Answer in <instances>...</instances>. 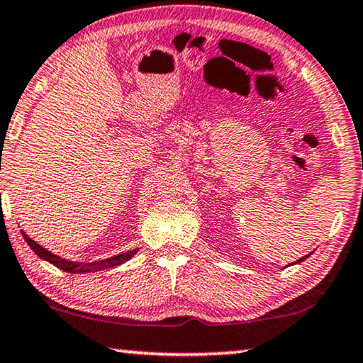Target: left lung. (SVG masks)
I'll list each match as a JSON object with an SVG mask.
<instances>
[{
	"instance_id": "left-lung-1",
	"label": "left lung",
	"mask_w": 363,
	"mask_h": 363,
	"mask_svg": "<svg viewBox=\"0 0 363 363\" xmlns=\"http://www.w3.org/2000/svg\"><path fill=\"white\" fill-rule=\"evenodd\" d=\"M306 257H309V255H304V257H303V259H299V260H296V264H298V262H303L304 259H306Z\"/></svg>"
}]
</instances>
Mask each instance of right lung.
Instances as JSON below:
<instances>
[{
    "mask_svg": "<svg viewBox=\"0 0 363 363\" xmlns=\"http://www.w3.org/2000/svg\"><path fill=\"white\" fill-rule=\"evenodd\" d=\"M23 238H24L26 242L29 244L30 249H33L35 254L40 257V259L47 260L49 264L55 265L57 269L68 272V273H88V272H98V270H104V269H111V267L124 264L125 260H129L130 257L135 255V252H138V249H134V250L125 252V254L114 255V257H111V259H106V260H101V262H93V264H80V262H70V260L60 259V257L52 254V252L45 250L44 247L39 245L38 242H35V240L30 239L28 234L23 233Z\"/></svg>",
    "mask_w": 363,
    "mask_h": 363,
    "instance_id": "obj_1",
    "label": "right lung"
}]
</instances>
